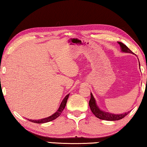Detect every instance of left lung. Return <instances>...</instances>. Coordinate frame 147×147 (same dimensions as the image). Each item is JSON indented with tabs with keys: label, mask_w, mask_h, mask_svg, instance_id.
I'll return each mask as SVG.
<instances>
[{
	"label": "left lung",
	"mask_w": 147,
	"mask_h": 147,
	"mask_svg": "<svg viewBox=\"0 0 147 147\" xmlns=\"http://www.w3.org/2000/svg\"><path fill=\"white\" fill-rule=\"evenodd\" d=\"M117 43L119 44V45H120L121 52H123V53H131V54H134L133 52H131L130 50L125 45L119 41H118ZM139 67H140V63H139ZM89 107H90L92 113L95 115V117H96L100 119H102V120H106V121H112L120 120V119L124 118V117L127 115L130 112V111H129L128 112L123 113L121 114H114L109 112H106L105 111H103L102 109H101L98 106L97 104H96L95 98H94L93 94L91 93L90 100L89 102Z\"/></svg>",
	"instance_id": "left-lung-1"
}]
</instances>
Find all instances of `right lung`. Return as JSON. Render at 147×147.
<instances>
[{
    "mask_svg": "<svg viewBox=\"0 0 147 147\" xmlns=\"http://www.w3.org/2000/svg\"><path fill=\"white\" fill-rule=\"evenodd\" d=\"M69 94H67V95L65 96V98L63 99V100L61 101V102L59 105V107L58 110H57L55 113L53 115L48 117L44 118V119H39V120H32V119H28L29 121L32 122V123H38V124H43V123H48V122L52 121L56 119V118H58V117L61 115V113H62V111L65 108V107L66 106V103L67 101V99L69 98Z\"/></svg>",
    "mask_w": 147,
    "mask_h": 147,
    "instance_id": "1",
    "label": "right lung"
}]
</instances>
